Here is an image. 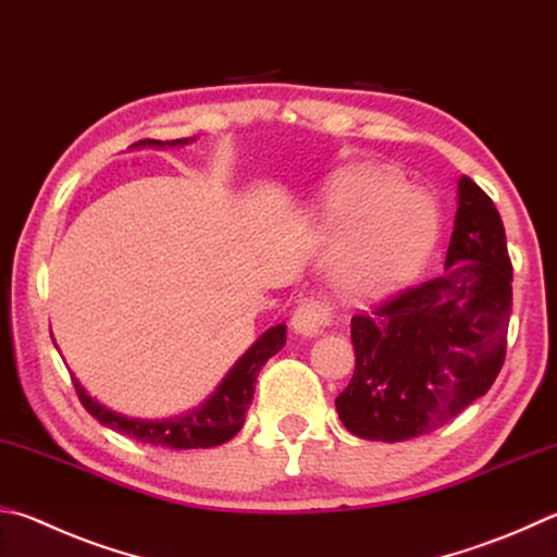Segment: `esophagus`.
<instances>
[{"mask_svg":"<svg viewBox=\"0 0 557 557\" xmlns=\"http://www.w3.org/2000/svg\"><path fill=\"white\" fill-rule=\"evenodd\" d=\"M333 307L326 297H307L299 301V307L292 313V329L301 336H317L321 329L331 326Z\"/></svg>","mask_w":557,"mask_h":557,"instance_id":"obj_1","label":"esophagus"}]
</instances>
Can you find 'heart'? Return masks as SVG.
I'll list each match as a JSON object with an SVG mask.
<instances>
[{
  "mask_svg": "<svg viewBox=\"0 0 557 557\" xmlns=\"http://www.w3.org/2000/svg\"><path fill=\"white\" fill-rule=\"evenodd\" d=\"M336 201L341 224L360 228L341 268V285L350 295H382L421 268L438 228L436 207L426 195L404 191L397 173L358 165L341 173Z\"/></svg>",
  "mask_w": 557,
  "mask_h": 557,
  "instance_id": "heart-1",
  "label": "heart"
}]
</instances>
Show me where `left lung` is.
<instances>
[{
  "instance_id": "obj_1",
  "label": "left lung",
  "mask_w": 557,
  "mask_h": 557,
  "mask_svg": "<svg viewBox=\"0 0 557 557\" xmlns=\"http://www.w3.org/2000/svg\"><path fill=\"white\" fill-rule=\"evenodd\" d=\"M511 280L499 211L460 177L446 272L350 321L356 372L336 397L343 426L368 441H409L487 394L507 358Z\"/></svg>"
}]
</instances>
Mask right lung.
Returning a JSON list of instances; mask_svg holds the SVG:
<instances>
[{"label": "right lung", "instance_id": "right-lung-1", "mask_svg": "<svg viewBox=\"0 0 557 557\" xmlns=\"http://www.w3.org/2000/svg\"><path fill=\"white\" fill-rule=\"evenodd\" d=\"M189 138H175V140H153L144 138L136 146H182ZM287 341V326L270 329L262 333L256 346H252L244 358H240L234 370L228 372L224 382L219 384L214 397H211L205 407L187 413V417L177 419H163V421H140L128 419L121 413L102 407L97 399L89 397L83 384L73 380L75 392L83 407L92 413V417L104 423V426L124 433L128 438H136L140 443H150V446H163L173 450H189V448H214L221 446L236 436L246 421V411L252 401V392H256V380L260 368L282 350Z\"/></svg>", "mask_w": 557, "mask_h": 557}]
</instances>
